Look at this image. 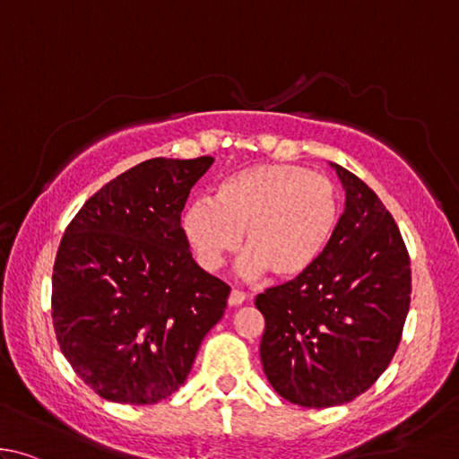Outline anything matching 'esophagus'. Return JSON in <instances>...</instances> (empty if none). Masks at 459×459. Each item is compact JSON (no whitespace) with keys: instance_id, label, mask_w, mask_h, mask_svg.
Here are the masks:
<instances>
[{"instance_id":"obj_1","label":"esophagus","mask_w":459,"mask_h":459,"mask_svg":"<svg viewBox=\"0 0 459 459\" xmlns=\"http://www.w3.org/2000/svg\"><path fill=\"white\" fill-rule=\"evenodd\" d=\"M246 292H242V290H231L230 292V296H228V304L230 307H239V304H244L246 302Z\"/></svg>"}]
</instances>
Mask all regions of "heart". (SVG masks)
I'll return each mask as SVG.
<instances>
[{
    "label": "heart",
    "instance_id": "1",
    "mask_svg": "<svg viewBox=\"0 0 459 459\" xmlns=\"http://www.w3.org/2000/svg\"><path fill=\"white\" fill-rule=\"evenodd\" d=\"M339 209V191L326 177L299 165H254L217 183L213 204L197 199L185 207L181 234L207 272L238 250L244 234V276L270 270L278 280H294L328 250Z\"/></svg>",
    "mask_w": 459,
    "mask_h": 459
}]
</instances>
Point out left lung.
Here are the masks:
<instances>
[{"mask_svg":"<svg viewBox=\"0 0 459 459\" xmlns=\"http://www.w3.org/2000/svg\"><path fill=\"white\" fill-rule=\"evenodd\" d=\"M331 167L347 195L331 246L307 274L255 296L270 385L290 403L316 409L349 403L379 379L411 302L395 220L367 183Z\"/></svg>","mask_w":459,"mask_h":459,"instance_id":"obj_1","label":"left lung"}]
</instances>
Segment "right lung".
I'll return each mask as SVG.
<instances>
[{
    "label": "right lung",
    "instance_id": "1",
    "mask_svg": "<svg viewBox=\"0 0 459 459\" xmlns=\"http://www.w3.org/2000/svg\"><path fill=\"white\" fill-rule=\"evenodd\" d=\"M213 157L149 159L104 185L64 231L52 274L62 355L102 399L149 405L181 387L230 286L191 258L189 191Z\"/></svg>",
    "mask_w": 459,
    "mask_h": 459
}]
</instances>
